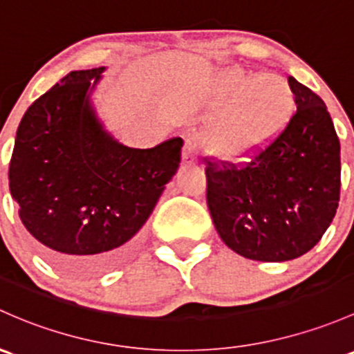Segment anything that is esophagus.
I'll list each match as a JSON object with an SVG mask.
<instances>
[{
  "mask_svg": "<svg viewBox=\"0 0 354 354\" xmlns=\"http://www.w3.org/2000/svg\"><path fill=\"white\" fill-rule=\"evenodd\" d=\"M196 154H198V137L195 136L187 137V140H185V151H183L185 165H193V162L196 161Z\"/></svg>",
  "mask_w": 354,
  "mask_h": 354,
  "instance_id": "1",
  "label": "esophagus"
}]
</instances>
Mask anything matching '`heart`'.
<instances>
[{
	"label": "heart",
	"mask_w": 354,
	"mask_h": 354,
	"mask_svg": "<svg viewBox=\"0 0 354 354\" xmlns=\"http://www.w3.org/2000/svg\"><path fill=\"white\" fill-rule=\"evenodd\" d=\"M215 98L227 105L203 146L227 162L243 161L268 146L295 111L292 89L277 74L252 77L243 69L224 71L215 83Z\"/></svg>",
	"instance_id": "1"
}]
</instances>
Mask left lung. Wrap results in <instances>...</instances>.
<instances>
[{
    "label": "left lung",
    "mask_w": 354,
    "mask_h": 354,
    "mask_svg": "<svg viewBox=\"0 0 354 354\" xmlns=\"http://www.w3.org/2000/svg\"><path fill=\"white\" fill-rule=\"evenodd\" d=\"M297 111L245 162L205 158L207 205L237 254L265 263L310 251L339 205L341 146L321 96L288 76Z\"/></svg>",
    "instance_id": "8db88e82"
}]
</instances>
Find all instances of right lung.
Returning a JSON list of instances; mask_svg holds the SVG:
<instances>
[{
  "label": "right lung",
  "mask_w": 354,
  "mask_h": 354,
  "mask_svg": "<svg viewBox=\"0 0 354 354\" xmlns=\"http://www.w3.org/2000/svg\"><path fill=\"white\" fill-rule=\"evenodd\" d=\"M103 69L73 71L28 106L8 169L11 196L42 254L77 277L132 252L183 149L180 137L152 149L111 139L89 105Z\"/></svg>",
  "instance_id": "right-lung-1"
}]
</instances>
